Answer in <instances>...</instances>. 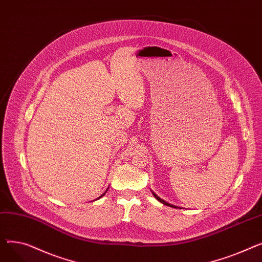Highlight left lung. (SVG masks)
<instances>
[{"label":"left lung","mask_w":262,"mask_h":262,"mask_svg":"<svg viewBox=\"0 0 262 262\" xmlns=\"http://www.w3.org/2000/svg\"><path fill=\"white\" fill-rule=\"evenodd\" d=\"M153 194H154V196H155V198H156V199H157V200H158L159 202H161L162 204H164V205H167V206H171V207H174V206H173V205H170V204H168L167 202H164V201H163V200H161V199H160L159 196H157V195H156L155 193H153ZM174 208H176V207H174Z\"/></svg>","instance_id":"8db88e82"}]
</instances>
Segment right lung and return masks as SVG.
<instances>
[{
    "instance_id": "right-lung-1",
    "label": "right lung",
    "mask_w": 262,
    "mask_h": 262,
    "mask_svg": "<svg viewBox=\"0 0 262 262\" xmlns=\"http://www.w3.org/2000/svg\"><path fill=\"white\" fill-rule=\"evenodd\" d=\"M103 195H105V193H103V194H102V195H101V196H100V198H99V199H101V198H102V196H103Z\"/></svg>"
}]
</instances>
